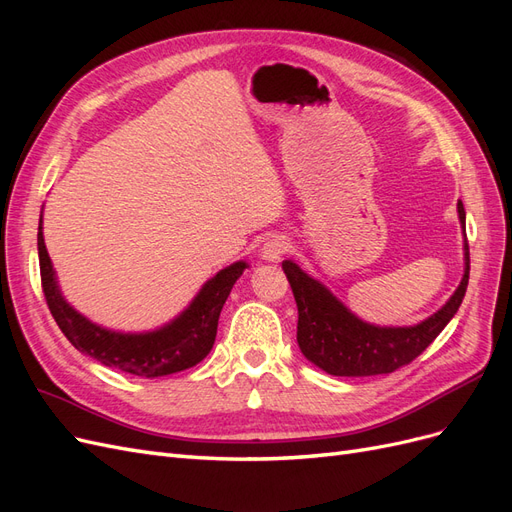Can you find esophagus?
<instances>
[{"mask_svg":"<svg viewBox=\"0 0 512 512\" xmlns=\"http://www.w3.org/2000/svg\"><path fill=\"white\" fill-rule=\"evenodd\" d=\"M288 239L282 235H275L265 241V245L260 247V258L265 262H280L282 256L288 252Z\"/></svg>","mask_w":512,"mask_h":512,"instance_id":"esophagus-1","label":"esophagus"}]
</instances>
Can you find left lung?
<instances>
[{"label": "left lung", "mask_w": 512, "mask_h": 512, "mask_svg": "<svg viewBox=\"0 0 512 512\" xmlns=\"http://www.w3.org/2000/svg\"><path fill=\"white\" fill-rule=\"evenodd\" d=\"M457 213L466 237V209L461 200ZM282 269L299 307L297 342L305 359L331 376H378L414 361L453 320L470 280V247L468 239H463V277L451 299L436 314L408 327H382L359 318L294 260H284Z\"/></svg>", "instance_id": "obj_1"}]
</instances>
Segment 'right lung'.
I'll return each instance as SVG.
<instances>
[{
	"instance_id": "obj_1",
	"label": "right lung",
	"mask_w": 512,
	"mask_h": 512,
	"mask_svg": "<svg viewBox=\"0 0 512 512\" xmlns=\"http://www.w3.org/2000/svg\"><path fill=\"white\" fill-rule=\"evenodd\" d=\"M38 258L46 303L68 342L106 367L143 378L177 374L205 359L218 335V320L228 294L243 271L250 269L245 260L224 267L200 286L188 307H183L162 327L151 331H115L89 320L64 297L51 256L46 252L42 215L38 224Z\"/></svg>"
}]
</instances>
